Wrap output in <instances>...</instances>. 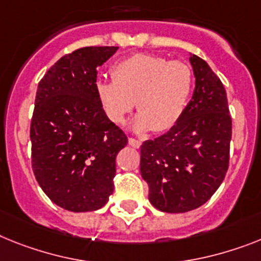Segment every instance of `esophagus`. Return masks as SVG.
<instances>
[{"mask_svg":"<svg viewBox=\"0 0 261 261\" xmlns=\"http://www.w3.org/2000/svg\"><path fill=\"white\" fill-rule=\"evenodd\" d=\"M128 144H130L131 147L139 148V147H141L142 142L138 141V139H135V138H128Z\"/></svg>","mask_w":261,"mask_h":261,"instance_id":"34e87169","label":"esophagus"}]
</instances>
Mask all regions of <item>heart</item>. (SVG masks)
Returning a JSON list of instances; mask_svg holds the SVG:
<instances>
[{"instance_id":"heart-1","label":"heart","mask_w":261,"mask_h":261,"mask_svg":"<svg viewBox=\"0 0 261 261\" xmlns=\"http://www.w3.org/2000/svg\"><path fill=\"white\" fill-rule=\"evenodd\" d=\"M111 78V82L97 83L98 102L115 124H124L137 105V131L163 133L178 124L194 87V74L185 62L143 53L115 63Z\"/></svg>"}]
</instances>
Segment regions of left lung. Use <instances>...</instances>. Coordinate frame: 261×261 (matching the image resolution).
Instances as JSON below:
<instances>
[{
	"label": "left lung",
	"mask_w": 261,
	"mask_h": 261,
	"mask_svg": "<svg viewBox=\"0 0 261 261\" xmlns=\"http://www.w3.org/2000/svg\"><path fill=\"white\" fill-rule=\"evenodd\" d=\"M195 90L178 124L141 146V174L155 208L179 214L198 208L228 170L232 119L227 94L208 63L190 57Z\"/></svg>",
	"instance_id": "1"
}]
</instances>
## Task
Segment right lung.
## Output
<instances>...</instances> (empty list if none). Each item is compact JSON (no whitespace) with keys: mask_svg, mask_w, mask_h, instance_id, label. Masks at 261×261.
<instances>
[{"mask_svg":"<svg viewBox=\"0 0 261 261\" xmlns=\"http://www.w3.org/2000/svg\"><path fill=\"white\" fill-rule=\"evenodd\" d=\"M117 50H75L38 83L30 124L33 172L50 200L67 211L102 208L114 191L115 158L127 137L107 119L95 86L97 69Z\"/></svg>","mask_w":261,"mask_h":261,"instance_id":"1","label":"right lung"}]
</instances>
